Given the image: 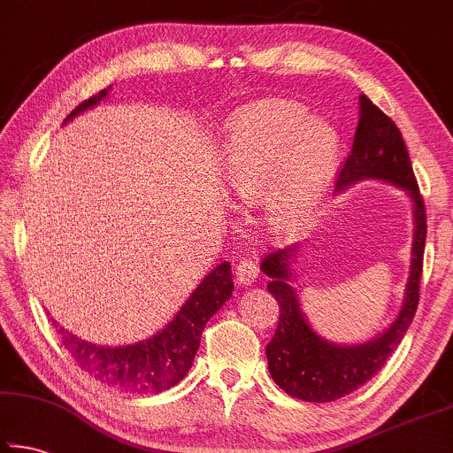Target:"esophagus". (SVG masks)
Here are the masks:
<instances>
[{"instance_id": "34e87169", "label": "esophagus", "mask_w": 453, "mask_h": 453, "mask_svg": "<svg viewBox=\"0 0 453 453\" xmlns=\"http://www.w3.org/2000/svg\"><path fill=\"white\" fill-rule=\"evenodd\" d=\"M257 275H259V267H257V262H254V259L242 257L240 262H237V265H235L237 283H242V286H248V283L256 281Z\"/></svg>"}]
</instances>
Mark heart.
I'll use <instances>...</instances> for the list:
<instances>
[{"instance_id":"obj_1","label":"heart","mask_w":453,"mask_h":453,"mask_svg":"<svg viewBox=\"0 0 453 453\" xmlns=\"http://www.w3.org/2000/svg\"><path fill=\"white\" fill-rule=\"evenodd\" d=\"M337 143L332 129L302 107L265 102L235 121L224 148L229 191L243 202L267 191L275 226L294 227L318 208L332 178Z\"/></svg>"}]
</instances>
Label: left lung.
<instances>
[{
    "label": "left lung",
    "mask_w": 453,
    "mask_h": 453,
    "mask_svg": "<svg viewBox=\"0 0 453 453\" xmlns=\"http://www.w3.org/2000/svg\"><path fill=\"white\" fill-rule=\"evenodd\" d=\"M362 180H381L408 191L413 199L416 218L405 300L394 324L381 335L359 346H335L319 337L303 318L296 289L289 286V265L296 257L297 245L275 250L262 259V270L270 278L267 289L280 303L278 327L272 342L265 346L267 367L283 392L303 402H334L356 392L359 386L372 380L400 346L418 310L427 234L424 197L419 194L402 132L392 118H388L364 94L359 96V121L354 145L337 175L335 191Z\"/></svg>",
    "instance_id": "1"
}]
</instances>
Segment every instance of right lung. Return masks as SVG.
<instances>
[{"label": "right lung", "mask_w": 453, "mask_h": 453, "mask_svg": "<svg viewBox=\"0 0 453 453\" xmlns=\"http://www.w3.org/2000/svg\"><path fill=\"white\" fill-rule=\"evenodd\" d=\"M105 94L107 89H102L81 102L65 121L86 111L88 107L97 105ZM232 265L221 262L205 275L170 324L150 340L124 348H104L83 342L61 326H58V334L81 370L105 386L129 394H159L186 378L205 324L232 297Z\"/></svg>", "instance_id": "obj_1"}]
</instances>
